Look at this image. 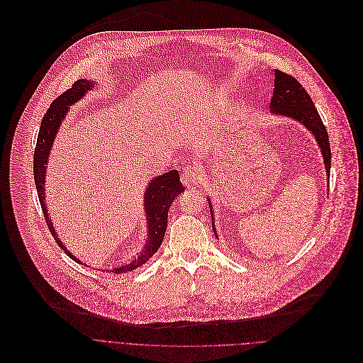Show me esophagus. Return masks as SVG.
<instances>
[{"instance_id": "1", "label": "esophagus", "mask_w": 363, "mask_h": 363, "mask_svg": "<svg viewBox=\"0 0 363 363\" xmlns=\"http://www.w3.org/2000/svg\"><path fill=\"white\" fill-rule=\"evenodd\" d=\"M200 170L194 166H190V167H186L182 173V183L186 186V187H190V189H194L196 186H199V182H200Z\"/></svg>"}]
</instances>
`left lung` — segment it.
Instances as JSON below:
<instances>
[{
	"mask_svg": "<svg viewBox=\"0 0 363 363\" xmlns=\"http://www.w3.org/2000/svg\"><path fill=\"white\" fill-rule=\"evenodd\" d=\"M270 110L273 114H280L284 117H291L299 123H302L316 138V143L320 147V153L323 156V163L326 169V174H330V146L329 135L326 127L311 99L308 91L302 87V84L292 77L291 74L280 69H274V90L270 101ZM210 211L213 210L210 199H207ZM211 213V228L214 229ZM217 236V235H216Z\"/></svg>",
	"mask_w": 363,
	"mask_h": 363,
	"instance_id": "obj_1",
	"label": "left lung"
}]
</instances>
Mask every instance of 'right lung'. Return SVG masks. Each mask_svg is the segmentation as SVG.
<instances>
[{
	"mask_svg": "<svg viewBox=\"0 0 363 363\" xmlns=\"http://www.w3.org/2000/svg\"><path fill=\"white\" fill-rule=\"evenodd\" d=\"M93 87H96V83L80 79L74 84L71 86L67 91H64L61 96H58L44 114L40 125V133L37 137V146L34 150V182L40 199V204L44 213V219L47 222V226L55 239L57 245L69 256L72 260L82 263L76 256H72L62 242L58 239L52 222L48 217L47 211V204H45V194H44V184H45V169H47V162L50 157L51 146L54 137L68 111V107L71 104H74L80 101L87 91H90ZM184 191V186L180 182L179 172L177 170H170L162 176L155 177L150 180L146 193H144V211H146L147 216V243L144 245V249L141 250V255L134 259L131 263L121 264L113 270V273H125L137 269L138 266L146 263L160 247L166 228H167V217H169V208L176 200V197Z\"/></svg>",
	"mask_w": 363,
	"mask_h": 363,
	"instance_id": "right-lung-1",
	"label": "right lung"
}]
</instances>
